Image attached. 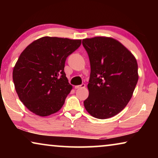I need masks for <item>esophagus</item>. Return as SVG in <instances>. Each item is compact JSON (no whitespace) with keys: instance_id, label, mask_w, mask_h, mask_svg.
<instances>
[{"instance_id":"34e87169","label":"esophagus","mask_w":158,"mask_h":158,"mask_svg":"<svg viewBox=\"0 0 158 158\" xmlns=\"http://www.w3.org/2000/svg\"><path fill=\"white\" fill-rule=\"evenodd\" d=\"M85 87V84L83 83V84H81V85L75 86V89H79V88H83Z\"/></svg>"}]
</instances>
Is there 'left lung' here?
<instances>
[{"mask_svg": "<svg viewBox=\"0 0 158 158\" xmlns=\"http://www.w3.org/2000/svg\"><path fill=\"white\" fill-rule=\"evenodd\" d=\"M89 57V96L86 111L105 119L122 111L130 101L138 78L137 62L124 45L113 38L96 36L83 40Z\"/></svg>", "mask_w": 158, "mask_h": 158, "instance_id": "obj_1", "label": "left lung"}]
</instances>
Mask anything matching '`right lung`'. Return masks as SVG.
Segmentation results:
<instances>
[{"mask_svg":"<svg viewBox=\"0 0 158 158\" xmlns=\"http://www.w3.org/2000/svg\"><path fill=\"white\" fill-rule=\"evenodd\" d=\"M81 44V40L44 36L21 52L13 81L19 99L30 111L47 116L61 109L73 88L64 73V63Z\"/></svg>","mask_w":158,"mask_h":158,"instance_id":"1","label":"right lung"}]
</instances>
